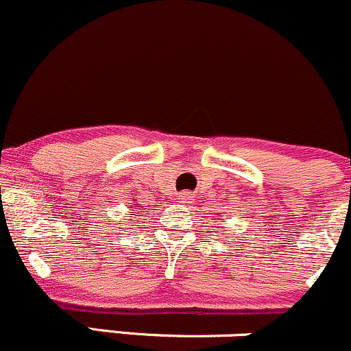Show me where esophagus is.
Instances as JSON below:
<instances>
[{
    "instance_id": "1",
    "label": "esophagus",
    "mask_w": 351,
    "mask_h": 351,
    "mask_svg": "<svg viewBox=\"0 0 351 351\" xmlns=\"http://www.w3.org/2000/svg\"><path fill=\"white\" fill-rule=\"evenodd\" d=\"M180 203H183V205H188V203H191V199H193V196H191L190 191H183V193H180Z\"/></svg>"
}]
</instances>
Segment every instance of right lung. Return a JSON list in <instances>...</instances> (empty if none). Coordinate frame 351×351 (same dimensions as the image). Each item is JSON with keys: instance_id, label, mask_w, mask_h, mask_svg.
<instances>
[{"instance_id": "1", "label": "right lung", "mask_w": 351, "mask_h": 351, "mask_svg": "<svg viewBox=\"0 0 351 351\" xmlns=\"http://www.w3.org/2000/svg\"><path fill=\"white\" fill-rule=\"evenodd\" d=\"M130 206V205H128ZM138 210H140V208H133L132 211H130V215H133V218H134V213H138ZM132 221H136V219H132Z\"/></svg>"}]
</instances>
